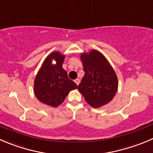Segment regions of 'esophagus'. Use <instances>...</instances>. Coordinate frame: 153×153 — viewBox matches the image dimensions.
Segmentation results:
<instances>
[{
	"label": "esophagus",
	"mask_w": 153,
	"mask_h": 153,
	"mask_svg": "<svg viewBox=\"0 0 153 153\" xmlns=\"http://www.w3.org/2000/svg\"><path fill=\"white\" fill-rule=\"evenodd\" d=\"M75 82L76 83L77 85H78V84H79V83H80V79H79V78H76V79L75 80Z\"/></svg>",
	"instance_id": "esophagus-1"
}]
</instances>
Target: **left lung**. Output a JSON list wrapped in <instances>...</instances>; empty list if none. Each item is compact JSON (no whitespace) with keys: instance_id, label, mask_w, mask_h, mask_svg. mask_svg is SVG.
<instances>
[{"instance_id":"obj_1","label":"left lung","mask_w":153,"mask_h":153,"mask_svg":"<svg viewBox=\"0 0 153 153\" xmlns=\"http://www.w3.org/2000/svg\"><path fill=\"white\" fill-rule=\"evenodd\" d=\"M84 75L78 90L86 102L99 108L111 102L117 91V78L107 59L96 50L81 54Z\"/></svg>"}]
</instances>
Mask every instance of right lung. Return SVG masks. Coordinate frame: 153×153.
Instances as JSON below:
<instances>
[{"instance_id": "add662e5", "label": "right lung", "mask_w": 153, "mask_h": 153, "mask_svg": "<svg viewBox=\"0 0 153 153\" xmlns=\"http://www.w3.org/2000/svg\"><path fill=\"white\" fill-rule=\"evenodd\" d=\"M64 58L59 52L48 56L34 81L35 96L41 102L51 107L63 103L69 91L77 88V84L68 78L67 72L63 69ZM53 59L55 65L52 63Z\"/></svg>"}]
</instances>
